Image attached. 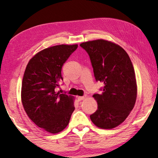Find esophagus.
Returning <instances> with one entry per match:
<instances>
[{
	"label": "esophagus",
	"mask_w": 158,
	"mask_h": 158,
	"mask_svg": "<svg viewBox=\"0 0 158 158\" xmlns=\"http://www.w3.org/2000/svg\"><path fill=\"white\" fill-rule=\"evenodd\" d=\"M85 97H86V95H84V96H82V97H77V99H78V101H81V100L84 99Z\"/></svg>",
	"instance_id": "34e87169"
}]
</instances>
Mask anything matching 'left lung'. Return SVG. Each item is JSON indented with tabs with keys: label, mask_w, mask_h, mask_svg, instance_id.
Returning a JSON list of instances; mask_svg holds the SVG:
<instances>
[{
	"label": "left lung",
	"mask_w": 158,
	"mask_h": 158,
	"mask_svg": "<svg viewBox=\"0 0 158 158\" xmlns=\"http://www.w3.org/2000/svg\"><path fill=\"white\" fill-rule=\"evenodd\" d=\"M90 57L96 81L104 82L101 94H94L97 110L90 115L97 127L111 129L124 121L137 97L134 68L126 51L113 43L99 39L80 44Z\"/></svg>",
	"instance_id": "obj_1"
}]
</instances>
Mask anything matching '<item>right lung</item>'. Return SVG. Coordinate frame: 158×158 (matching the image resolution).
Here are the masks:
<instances>
[{"instance_id":"obj_1","label":"right lung","mask_w":158,"mask_h":158,"mask_svg":"<svg viewBox=\"0 0 158 158\" xmlns=\"http://www.w3.org/2000/svg\"><path fill=\"white\" fill-rule=\"evenodd\" d=\"M77 45H59L43 50L31 58L22 82L21 99L28 117L50 133L67 127L74 110L73 97L56 92L63 81L61 68Z\"/></svg>"}]
</instances>
